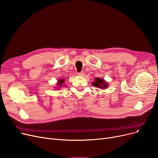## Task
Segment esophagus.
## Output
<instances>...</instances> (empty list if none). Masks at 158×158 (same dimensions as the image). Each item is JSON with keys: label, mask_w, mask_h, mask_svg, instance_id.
<instances>
[{"label": "esophagus", "mask_w": 158, "mask_h": 158, "mask_svg": "<svg viewBox=\"0 0 158 158\" xmlns=\"http://www.w3.org/2000/svg\"><path fill=\"white\" fill-rule=\"evenodd\" d=\"M84 74H85L84 72H81L78 73V75H79V76H83Z\"/></svg>", "instance_id": "34e87169"}]
</instances>
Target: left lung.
Listing matches in <instances>:
<instances>
[{"instance_id": "1", "label": "left lung", "mask_w": 158, "mask_h": 158, "mask_svg": "<svg viewBox=\"0 0 158 158\" xmlns=\"http://www.w3.org/2000/svg\"><path fill=\"white\" fill-rule=\"evenodd\" d=\"M92 85L95 87L100 88L101 89H105L108 87V84L106 82L102 79L101 78H96L95 81L92 83Z\"/></svg>"}]
</instances>
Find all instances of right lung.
Returning a JSON list of instances; mask_svg holds the SVG:
<instances>
[{
    "instance_id": "obj_1",
    "label": "right lung",
    "mask_w": 158,
    "mask_h": 158,
    "mask_svg": "<svg viewBox=\"0 0 158 158\" xmlns=\"http://www.w3.org/2000/svg\"><path fill=\"white\" fill-rule=\"evenodd\" d=\"M64 79H60L59 81H58V83H57V85H59V86H63V83H64ZM58 88H59V87H58Z\"/></svg>"
}]
</instances>
